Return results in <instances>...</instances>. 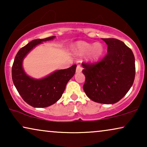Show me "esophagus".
Masks as SVG:
<instances>
[{"label": "esophagus", "mask_w": 147, "mask_h": 147, "mask_svg": "<svg viewBox=\"0 0 147 147\" xmlns=\"http://www.w3.org/2000/svg\"><path fill=\"white\" fill-rule=\"evenodd\" d=\"M82 71V67L80 65H78L77 67H76V72L77 73H80Z\"/></svg>", "instance_id": "34e87169"}]
</instances>
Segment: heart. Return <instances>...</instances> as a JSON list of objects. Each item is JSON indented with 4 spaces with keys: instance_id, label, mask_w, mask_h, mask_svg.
Segmentation results:
<instances>
[{
    "instance_id": "b5f03b06",
    "label": "heart",
    "mask_w": 147,
    "mask_h": 147,
    "mask_svg": "<svg viewBox=\"0 0 147 147\" xmlns=\"http://www.w3.org/2000/svg\"><path fill=\"white\" fill-rule=\"evenodd\" d=\"M104 47L102 43H89L87 42H78L76 47V53L78 55L82 56L88 53V60L95 62L98 61L103 55Z\"/></svg>"
}]
</instances>
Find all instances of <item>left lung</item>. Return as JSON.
<instances>
[{"label": "left lung", "mask_w": 147, "mask_h": 147, "mask_svg": "<svg viewBox=\"0 0 147 147\" xmlns=\"http://www.w3.org/2000/svg\"><path fill=\"white\" fill-rule=\"evenodd\" d=\"M107 54L97 63H82L86 96L92 101L112 104L122 99L131 88L135 77V59L132 50L120 40L102 39Z\"/></svg>", "instance_id": "8db88e82"}]
</instances>
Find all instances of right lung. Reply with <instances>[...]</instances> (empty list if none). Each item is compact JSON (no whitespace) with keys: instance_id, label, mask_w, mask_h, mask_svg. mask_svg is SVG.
Returning a JSON list of instances; mask_svg holds the SVG:
<instances>
[{"instance_id":"obj_1","label":"right lung","mask_w":147,"mask_h":147,"mask_svg":"<svg viewBox=\"0 0 147 147\" xmlns=\"http://www.w3.org/2000/svg\"><path fill=\"white\" fill-rule=\"evenodd\" d=\"M55 37L37 39L29 42L18 51L12 67V79L20 96L34 108H45L55 104L61 97L69 80L75 74L76 65L67 69L57 70L42 79L27 76L23 68L26 55L37 45Z\"/></svg>"}]
</instances>
